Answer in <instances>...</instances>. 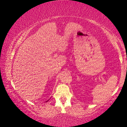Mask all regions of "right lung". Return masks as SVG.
<instances>
[{
  "instance_id": "add662e5",
  "label": "right lung",
  "mask_w": 127,
  "mask_h": 127,
  "mask_svg": "<svg viewBox=\"0 0 127 127\" xmlns=\"http://www.w3.org/2000/svg\"><path fill=\"white\" fill-rule=\"evenodd\" d=\"M47 101H48V100H47Z\"/></svg>"
}]
</instances>
